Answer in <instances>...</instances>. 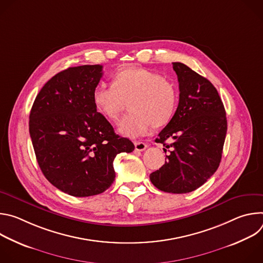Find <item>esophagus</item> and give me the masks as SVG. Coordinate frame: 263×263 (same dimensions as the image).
Returning <instances> with one entry per match:
<instances>
[{"instance_id":"1","label":"esophagus","mask_w":263,"mask_h":263,"mask_svg":"<svg viewBox=\"0 0 263 263\" xmlns=\"http://www.w3.org/2000/svg\"><path fill=\"white\" fill-rule=\"evenodd\" d=\"M134 145H135V151H137V152H142V151H144V149L146 148V143H144V142H142V141H136L135 143H134Z\"/></svg>"}]
</instances>
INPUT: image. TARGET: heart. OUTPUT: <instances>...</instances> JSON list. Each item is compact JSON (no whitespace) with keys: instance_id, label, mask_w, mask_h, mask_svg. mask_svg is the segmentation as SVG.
I'll return each mask as SVG.
<instances>
[{"instance_id":"1","label":"heart","mask_w":263,"mask_h":263,"mask_svg":"<svg viewBox=\"0 0 263 263\" xmlns=\"http://www.w3.org/2000/svg\"><path fill=\"white\" fill-rule=\"evenodd\" d=\"M131 111L119 123L127 137L145 135L151 126L159 128L173 118L178 102L175 84L151 69L130 66L116 72L112 85L98 84L92 91L97 110L110 121L118 120L125 102Z\"/></svg>"}]
</instances>
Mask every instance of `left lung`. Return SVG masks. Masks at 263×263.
Here are the masks:
<instances>
[{
    "label": "left lung",
    "mask_w": 263,
    "mask_h": 263,
    "mask_svg": "<svg viewBox=\"0 0 263 263\" xmlns=\"http://www.w3.org/2000/svg\"><path fill=\"white\" fill-rule=\"evenodd\" d=\"M178 76L179 104L174 117L158 134L171 148L165 163L149 175L158 190L187 194L202 186L217 170L227 133L223 104L212 83L181 62H173ZM166 139H173L170 145ZM166 148H163L166 153Z\"/></svg>",
    "instance_id": "8db88e82"
}]
</instances>
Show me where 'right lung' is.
I'll return each instance as SVG.
<instances>
[{
  "instance_id": "obj_1",
  "label": "right lung",
  "mask_w": 263,
  "mask_h": 263,
  "mask_svg": "<svg viewBox=\"0 0 263 263\" xmlns=\"http://www.w3.org/2000/svg\"><path fill=\"white\" fill-rule=\"evenodd\" d=\"M102 76L100 64L68 67L44 85L31 108L29 131L37 162L48 181L69 196L105 192L116 178L117 155L134 149L93 105L92 91Z\"/></svg>"
}]
</instances>
